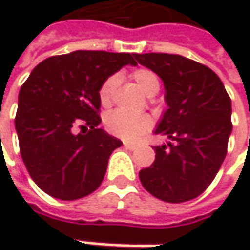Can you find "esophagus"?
Wrapping results in <instances>:
<instances>
[{
    "instance_id": "esophagus-1",
    "label": "esophagus",
    "mask_w": 250,
    "mask_h": 250,
    "mask_svg": "<svg viewBox=\"0 0 250 250\" xmlns=\"http://www.w3.org/2000/svg\"><path fill=\"white\" fill-rule=\"evenodd\" d=\"M123 146H125V149H128V150H136V149H137V145H134V143H128V142H125V143H123Z\"/></svg>"
}]
</instances>
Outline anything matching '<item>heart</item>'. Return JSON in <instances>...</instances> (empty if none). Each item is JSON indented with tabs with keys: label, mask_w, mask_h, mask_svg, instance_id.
Segmentation results:
<instances>
[{
	"label": "heart",
	"mask_w": 250,
	"mask_h": 250,
	"mask_svg": "<svg viewBox=\"0 0 250 250\" xmlns=\"http://www.w3.org/2000/svg\"><path fill=\"white\" fill-rule=\"evenodd\" d=\"M133 82L146 94V95H155L158 94L159 88H161V79L153 71L146 69V68H139L134 69L131 74ZM119 75H110L103 81V83L100 85L98 89V98L103 107H108L111 105L117 86H119ZM104 125L107 127V130L117 136L122 137L125 140H139L142 136H145L153 125L152 117L147 114H137V116H131L123 111H111L110 114L105 116Z\"/></svg>",
	"instance_id": "heart-1"
}]
</instances>
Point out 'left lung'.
Masks as SVG:
<instances>
[{
	"instance_id": "left-lung-1",
	"label": "left lung",
	"mask_w": 250,
	"mask_h": 250,
	"mask_svg": "<svg viewBox=\"0 0 250 250\" xmlns=\"http://www.w3.org/2000/svg\"><path fill=\"white\" fill-rule=\"evenodd\" d=\"M136 61L161 76L165 111L155 134L171 139L155 146V162L139 172L142 185L167 203L197 198L213 182L227 153L231 101L208 66L181 55L143 53Z\"/></svg>"
}]
</instances>
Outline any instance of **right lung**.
I'll return each mask as SVG.
<instances>
[{"label":"right lung","instance_id":"obj_1","mask_svg":"<svg viewBox=\"0 0 250 250\" xmlns=\"http://www.w3.org/2000/svg\"><path fill=\"white\" fill-rule=\"evenodd\" d=\"M134 55L76 50L50 56L21 85L16 114L20 153L31 179L50 197L72 201L101 185L122 142L98 128V89L125 65H136Z\"/></svg>","mask_w":250,"mask_h":250}]
</instances>
